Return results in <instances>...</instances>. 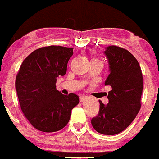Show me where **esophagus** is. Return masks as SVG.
<instances>
[{
  "label": "esophagus",
  "mask_w": 159,
  "mask_h": 159,
  "mask_svg": "<svg viewBox=\"0 0 159 159\" xmlns=\"http://www.w3.org/2000/svg\"><path fill=\"white\" fill-rule=\"evenodd\" d=\"M87 98L86 96H81L80 97V102H83V101H84L85 99Z\"/></svg>",
  "instance_id": "1"
}]
</instances>
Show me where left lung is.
<instances>
[{
    "label": "left lung",
    "instance_id": "8db88e82",
    "mask_svg": "<svg viewBox=\"0 0 159 159\" xmlns=\"http://www.w3.org/2000/svg\"><path fill=\"white\" fill-rule=\"evenodd\" d=\"M104 54L110 70L104 84L112 90L107 96V105L99 100L100 109L92 125L100 134L114 135L124 131L140 110L143 78L138 60L129 51L112 45Z\"/></svg>",
    "mask_w": 159,
    "mask_h": 159
}]
</instances>
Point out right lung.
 Listing matches in <instances>:
<instances>
[{
  "instance_id": "obj_1",
  "label": "right lung",
  "mask_w": 159,
  "mask_h": 159,
  "mask_svg": "<svg viewBox=\"0 0 159 159\" xmlns=\"http://www.w3.org/2000/svg\"><path fill=\"white\" fill-rule=\"evenodd\" d=\"M73 48L49 46L35 50L24 59L15 87L20 107L35 129L46 133L62 129L71 109L80 103L77 95H63L56 89L57 78L64 75Z\"/></svg>"
}]
</instances>
